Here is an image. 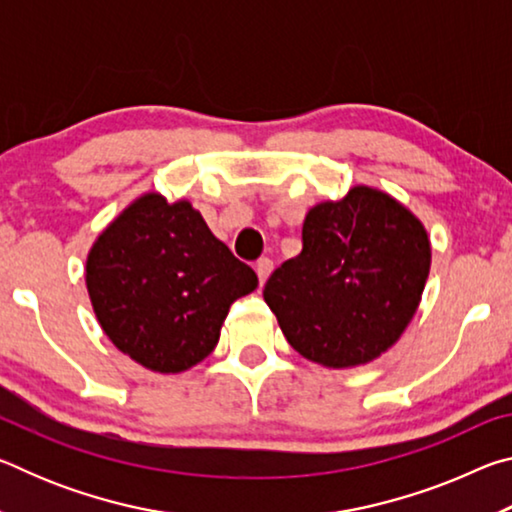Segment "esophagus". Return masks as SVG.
Wrapping results in <instances>:
<instances>
[{
    "instance_id": "34e87169",
    "label": "esophagus",
    "mask_w": 512,
    "mask_h": 512,
    "mask_svg": "<svg viewBox=\"0 0 512 512\" xmlns=\"http://www.w3.org/2000/svg\"><path fill=\"white\" fill-rule=\"evenodd\" d=\"M255 271H257V277H259V284H264L268 280V275H271V271H273V259H268V257L257 259Z\"/></svg>"
}]
</instances>
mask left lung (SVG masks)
Returning a JSON list of instances; mask_svg holds the SVG:
<instances>
[{
	"label": "left lung",
	"instance_id": "left-lung-1",
	"mask_svg": "<svg viewBox=\"0 0 512 512\" xmlns=\"http://www.w3.org/2000/svg\"><path fill=\"white\" fill-rule=\"evenodd\" d=\"M431 246L420 219L379 189L311 207L302 250L275 268L266 305L291 348L327 368L377 359L420 305Z\"/></svg>",
	"mask_w": 512,
	"mask_h": 512
}]
</instances>
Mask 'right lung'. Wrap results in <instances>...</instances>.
<instances>
[{"instance_id":"1","label":"right lung","mask_w":512,"mask_h":512,"mask_svg":"<svg viewBox=\"0 0 512 512\" xmlns=\"http://www.w3.org/2000/svg\"><path fill=\"white\" fill-rule=\"evenodd\" d=\"M85 284L115 348L169 375L214 350L230 305L257 289V275L212 235L192 203L151 192L94 241Z\"/></svg>"}]
</instances>
